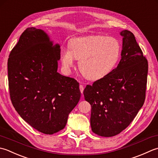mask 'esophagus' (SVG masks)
I'll use <instances>...</instances> for the list:
<instances>
[{"mask_svg": "<svg viewBox=\"0 0 158 158\" xmlns=\"http://www.w3.org/2000/svg\"><path fill=\"white\" fill-rule=\"evenodd\" d=\"M79 87H80V92H81V93L82 94V93H83V91H84V86H83V85H80Z\"/></svg>", "mask_w": 158, "mask_h": 158, "instance_id": "esophagus-1", "label": "esophagus"}]
</instances>
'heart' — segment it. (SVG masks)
<instances>
[{
  "mask_svg": "<svg viewBox=\"0 0 158 158\" xmlns=\"http://www.w3.org/2000/svg\"><path fill=\"white\" fill-rule=\"evenodd\" d=\"M121 46L117 39L104 35L73 38L68 48L60 50V59L63 68L69 71L78 59L82 74L90 80L104 78L117 65L121 56Z\"/></svg>",
  "mask_w": 158,
  "mask_h": 158,
  "instance_id": "heart-1",
  "label": "heart"
}]
</instances>
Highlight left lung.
I'll list each match as a JSON object with an SVG mask.
<instances>
[{
	"label": "left lung",
	"mask_w": 158,
	"mask_h": 158,
	"mask_svg": "<svg viewBox=\"0 0 158 158\" xmlns=\"http://www.w3.org/2000/svg\"><path fill=\"white\" fill-rule=\"evenodd\" d=\"M123 37L121 60L104 78L84 90L91 106V127L95 134L111 137L125 130L142 108L145 99L148 62L131 31Z\"/></svg>",
	"instance_id": "8db88e82"
}]
</instances>
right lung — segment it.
Segmentation results:
<instances>
[{
	"label": "right lung",
	"instance_id": "right-lung-1",
	"mask_svg": "<svg viewBox=\"0 0 158 158\" xmlns=\"http://www.w3.org/2000/svg\"><path fill=\"white\" fill-rule=\"evenodd\" d=\"M60 48L44 31L26 29L9 54L11 100L20 117L41 133L53 134L65 127L81 93L75 79L57 72Z\"/></svg>",
	"mask_w": 158,
	"mask_h": 158
}]
</instances>
